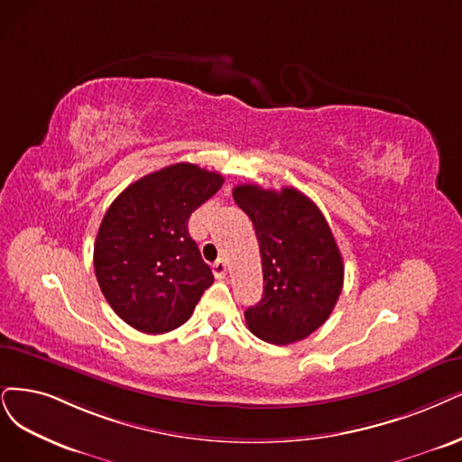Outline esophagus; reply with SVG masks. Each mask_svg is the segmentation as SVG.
<instances>
[{
  "instance_id": "34e87169",
  "label": "esophagus",
  "mask_w": 462,
  "mask_h": 462,
  "mask_svg": "<svg viewBox=\"0 0 462 462\" xmlns=\"http://www.w3.org/2000/svg\"><path fill=\"white\" fill-rule=\"evenodd\" d=\"M213 274H215V278H225L226 276V263L222 261V259H217L215 263H213Z\"/></svg>"
}]
</instances>
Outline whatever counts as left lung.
I'll list each match as a JSON object with an SVG mask.
<instances>
[{
  "mask_svg": "<svg viewBox=\"0 0 462 462\" xmlns=\"http://www.w3.org/2000/svg\"><path fill=\"white\" fill-rule=\"evenodd\" d=\"M234 201L257 234L264 291L245 310L247 328L270 345H291L321 328L343 291L345 264L318 205L297 188L240 184Z\"/></svg>",
  "mask_w": 462,
  "mask_h": 462,
  "instance_id": "1",
  "label": "left lung"
}]
</instances>
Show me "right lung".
I'll use <instances>...</instances> for the list:
<instances>
[{
    "mask_svg": "<svg viewBox=\"0 0 462 462\" xmlns=\"http://www.w3.org/2000/svg\"><path fill=\"white\" fill-rule=\"evenodd\" d=\"M222 182L194 163L169 165L127 186L102 218L93 253L97 282L112 310L136 331L180 328L213 283L188 218Z\"/></svg>",
    "mask_w": 462,
    "mask_h": 462,
    "instance_id": "1",
    "label": "right lung"
}]
</instances>
